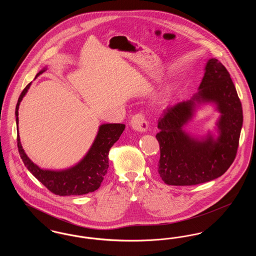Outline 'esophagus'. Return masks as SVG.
<instances>
[{
	"instance_id": "esophagus-1",
	"label": "esophagus",
	"mask_w": 256,
	"mask_h": 256,
	"mask_svg": "<svg viewBox=\"0 0 256 256\" xmlns=\"http://www.w3.org/2000/svg\"><path fill=\"white\" fill-rule=\"evenodd\" d=\"M132 128L137 132H145L148 128V122L146 117L142 113H137L132 118Z\"/></svg>"
}]
</instances>
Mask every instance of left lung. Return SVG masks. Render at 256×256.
Segmentation results:
<instances>
[{
  "label": "left lung",
  "instance_id": "obj_1",
  "mask_svg": "<svg viewBox=\"0 0 256 256\" xmlns=\"http://www.w3.org/2000/svg\"><path fill=\"white\" fill-rule=\"evenodd\" d=\"M200 91L187 102L164 110L158 120V172L168 185L189 186L213 180L224 174L236 158L243 124V110L230 74L216 58L207 61ZM213 101L221 117L220 136L196 140L182 126L192 114L194 102Z\"/></svg>",
  "mask_w": 256,
  "mask_h": 256
}]
</instances>
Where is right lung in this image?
I'll return each mask as SVG.
<instances>
[{"label":"right lung","mask_w":256,"mask_h":256,"mask_svg":"<svg viewBox=\"0 0 256 256\" xmlns=\"http://www.w3.org/2000/svg\"><path fill=\"white\" fill-rule=\"evenodd\" d=\"M45 71V69L40 71L36 76ZM30 86V84L26 86L22 91L15 110L17 146L24 166L49 191L56 195H86L96 191L102 182L110 167L108 154L110 148L118 141L126 126L124 124H102L98 128L97 137L84 158L72 168L58 172L42 170L24 154L18 134V110L20 102L28 92Z\"/></svg>","instance_id":"add662e5"}]
</instances>
